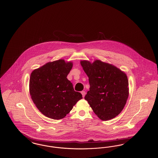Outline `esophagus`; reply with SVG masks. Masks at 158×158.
Returning a JSON list of instances; mask_svg holds the SVG:
<instances>
[{
	"label": "esophagus",
	"mask_w": 158,
	"mask_h": 158,
	"mask_svg": "<svg viewBox=\"0 0 158 158\" xmlns=\"http://www.w3.org/2000/svg\"><path fill=\"white\" fill-rule=\"evenodd\" d=\"M81 94H82V96H83V97H85V94H86L85 91H81Z\"/></svg>",
	"instance_id": "1"
}]
</instances>
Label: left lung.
<instances>
[{"instance_id":"left-lung-1","label":"left lung","mask_w":158,"mask_h":158,"mask_svg":"<svg viewBox=\"0 0 158 158\" xmlns=\"http://www.w3.org/2000/svg\"><path fill=\"white\" fill-rule=\"evenodd\" d=\"M89 78V90L85 99L102 120L115 118L124 108L129 96V82L126 73L108 63L96 60L81 61Z\"/></svg>"}]
</instances>
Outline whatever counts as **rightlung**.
Wrapping results in <instances>:
<instances>
[{
    "label": "right lung",
    "mask_w": 158,
    "mask_h": 158,
    "mask_svg": "<svg viewBox=\"0 0 158 158\" xmlns=\"http://www.w3.org/2000/svg\"><path fill=\"white\" fill-rule=\"evenodd\" d=\"M72 67V62L59 60L48 62L31 74V96L36 108L46 117L62 119L82 98L67 78Z\"/></svg>",
    "instance_id": "add662e5"
}]
</instances>
